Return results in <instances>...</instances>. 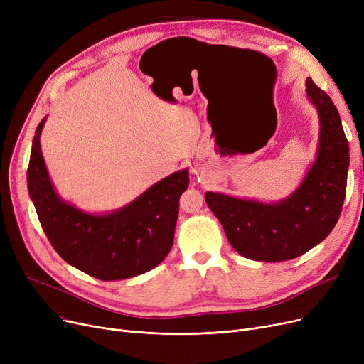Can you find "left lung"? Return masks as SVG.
<instances>
[{
  "label": "left lung",
  "instance_id": "obj_1",
  "mask_svg": "<svg viewBox=\"0 0 364 364\" xmlns=\"http://www.w3.org/2000/svg\"><path fill=\"white\" fill-rule=\"evenodd\" d=\"M305 87L318 114V147L294 193L273 203L205 193L228 242L245 258L265 262L296 258L326 239L341 215L350 165L348 141L332 99L311 78Z\"/></svg>",
  "mask_w": 364,
  "mask_h": 364
}]
</instances>
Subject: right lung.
<instances>
[{
    "label": "right lung",
    "instance_id": "right-lung-1",
    "mask_svg": "<svg viewBox=\"0 0 364 364\" xmlns=\"http://www.w3.org/2000/svg\"><path fill=\"white\" fill-rule=\"evenodd\" d=\"M46 119L32 140L28 190L55 252L75 269L105 282L155 269L174 243L178 200L188 187V171L162 178L117 211L85 213L63 200L50 180L40 143Z\"/></svg>",
    "mask_w": 364,
    "mask_h": 364
}]
</instances>
